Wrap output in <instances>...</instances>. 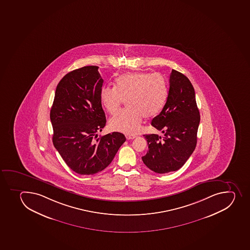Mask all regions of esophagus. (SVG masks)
I'll list each match as a JSON object with an SVG mask.
<instances>
[{"label": "esophagus", "mask_w": 250, "mask_h": 250, "mask_svg": "<svg viewBox=\"0 0 250 250\" xmlns=\"http://www.w3.org/2000/svg\"><path fill=\"white\" fill-rule=\"evenodd\" d=\"M126 139L127 140H130V139H134L137 137L136 135H126Z\"/></svg>", "instance_id": "obj_1"}]
</instances>
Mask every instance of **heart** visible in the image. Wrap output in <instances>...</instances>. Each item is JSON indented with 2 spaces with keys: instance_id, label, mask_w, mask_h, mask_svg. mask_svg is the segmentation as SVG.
<instances>
[{
  "instance_id": "heart-1",
  "label": "heart",
  "mask_w": 250,
  "mask_h": 250,
  "mask_svg": "<svg viewBox=\"0 0 250 250\" xmlns=\"http://www.w3.org/2000/svg\"><path fill=\"white\" fill-rule=\"evenodd\" d=\"M115 84L116 87L103 86L100 95L103 107L111 115L119 112L126 100L128 108L109 120V127L113 130L135 133L143 117H156L166 104L168 88L160 74L143 72L123 74Z\"/></svg>"
}]
</instances>
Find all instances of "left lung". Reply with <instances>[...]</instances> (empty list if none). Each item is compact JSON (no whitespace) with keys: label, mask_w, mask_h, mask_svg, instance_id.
Here are the masks:
<instances>
[{"label":"left lung","mask_w":250,"mask_h":250,"mask_svg":"<svg viewBox=\"0 0 250 250\" xmlns=\"http://www.w3.org/2000/svg\"><path fill=\"white\" fill-rule=\"evenodd\" d=\"M199 110L195 91L188 78L171 70L166 104L151 125L164 136L145 134L148 150L142 157L148 168L156 173H167L181 168L197 145Z\"/></svg>","instance_id":"1"}]
</instances>
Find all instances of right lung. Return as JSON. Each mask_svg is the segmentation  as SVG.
Listing matches in <instances>:
<instances>
[{"label": "right lung", "mask_w": 250, "mask_h": 250, "mask_svg": "<svg viewBox=\"0 0 250 250\" xmlns=\"http://www.w3.org/2000/svg\"><path fill=\"white\" fill-rule=\"evenodd\" d=\"M98 69L90 65L65 74L57 85L50 111L53 145L80 175L106 168L126 140L119 132L98 138L106 125L100 96L104 80Z\"/></svg>", "instance_id": "1"}]
</instances>
